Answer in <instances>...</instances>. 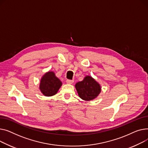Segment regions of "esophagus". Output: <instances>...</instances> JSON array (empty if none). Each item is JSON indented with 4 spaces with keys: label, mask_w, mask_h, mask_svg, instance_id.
Listing matches in <instances>:
<instances>
[{
    "label": "esophagus",
    "mask_w": 148,
    "mask_h": 148,
    "mask_svg": "<svg viewBox=\"0 0 148 148\" xmlns=\"http://www.w3.org/2000/svg\"><path fill=\"white\" fill-rule=\"evenodd\" d=\"M66 82H67V84H72L73 82V81L70 80V79H67Z\"/></svg>",
    "instance_id": "esophagus-1"
}]
</instances>
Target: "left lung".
Segmentation results:
<instances>
[{
  "label": "left lung",
  "instance_id": "8db88e82",
  "mask_svg": "<svg viewBox=\"0 0 148 148\" xmlns=\"http://www.w3.org/2000/svg\"><path fill=\"white\" fill-rule=\"evenodd\" d=\"M75 88L79 97L86 101L95 99L101 92L100 84L90 76H86L83 81L77 82Z\"/></svg>",
  "mask_w": 148,
  "mask_h": 148
}]
</instances>
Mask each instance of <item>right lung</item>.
Instances as JSON below:
<instances>
[{
    "label": "right lung",
    "instance_id": "add662e5",
    "mask_svg": "<svg viewBox=\"0 0 148 148\" xmlns=\"http://www.w3.org/2000/svg\"><path fill=\"white\" fill-rule=\"evenodd\" d=\"M62 82L53 72H47L40 79L39 89L45 96H53L57 94Z\"/></svg>",
    "mask_w": 148,
    "mask_h": 148
}]
</instances>
